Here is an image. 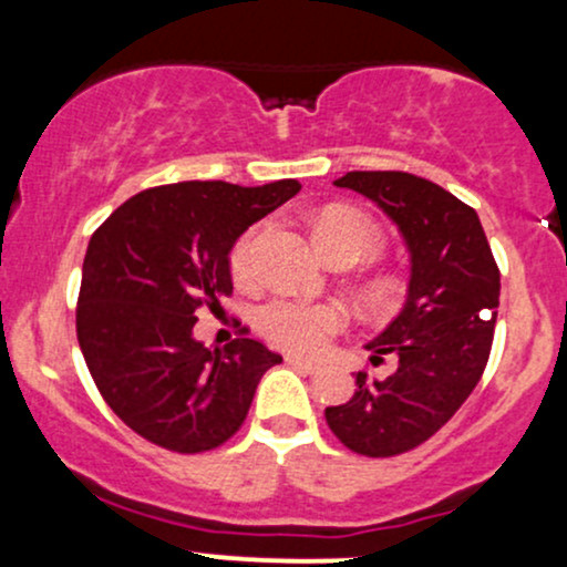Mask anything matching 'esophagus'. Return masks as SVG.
Listing matches in <instances>:
<instances>
[{
  "mask_svg": "<svg viewBox=\"0 0 567 567\" xmlns=\"http://www.w3.org/2000/svg\"><path fill=\"white\" fill-rule=\"evenodd\" d=\"M288 365H292L296 370H303V373H320V362L303 360V357H296V354L288 357Z\"/></svg>",
  "mask_w": 567,
  "mask_h": 567,
  "instance_id": "34e87169",
  "label": "esophagus"
}]
</instances>
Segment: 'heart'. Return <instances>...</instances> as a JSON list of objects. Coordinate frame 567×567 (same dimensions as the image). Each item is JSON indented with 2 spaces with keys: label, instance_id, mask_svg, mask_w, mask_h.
<instances>
[{
  "label": "heart",
  "instance_id": "heart-1",
  "mask_svg": "<svg viewBox=\"0 0 567 567\" xmlns=\"http://www.w3.org/2000/svg\"><path fill=\"white\" fill-rule=\"evenodd\" d=\"M266 226L258 224L247 229L231 250V275L237 285H256L258 250H261ZM315 237L328 261H368L381 250V231L373 220L347 207H330L315 224ZM381 292V288H375ZM258 328L277 347L296 354H317L343 328V311L328 303H301L279 298L264 306L258 315Z\"/></svg>",
  "mask_w": 567,
  "mask_h": 567
}]
</instances>
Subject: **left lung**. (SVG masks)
<instances>
[{
	"mask_svg": "<svg viewBox=\"0 0 567 567\" xmlns=\"http://www.w3.org/2000/svg\"><path fill=\"white\" fill-rule=\"evenodd\" d=\"M386 213L410 252L400 315L365 349L396 357L386 379L357 373L354 396L324 408L349 451L383 458L432 437L464 405L491 354L498 266L477 213L451 192L396 171H354L333 181Z\"/></svg>",
	"mask_w": 567,
	"mask_h": 567,
	"instance_id": "obj_1",
	"label": "left lung"
}]
</instances>
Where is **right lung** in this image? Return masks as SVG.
<instances>
[{
  "instance_id": "add662e5",
  "label": "right lung",
  "mask_w": 567,
  "mask_h": 567,
  "mask_svg": "<svg viewBox=\"0 0 567 567\" xmlns=\"http://www.w3.org/2000/svg\"><path fill=\"white\" fill-rule=\"evenodd\" d=\"M298 192L296 178L181 181L130 197L93 234L76 338L97 392L141 437L202 453L243 426L258 381L282 357L252 338L207 349L194 338L197 309H220L237 239Z\"/></svg>"
}]
</instances>
